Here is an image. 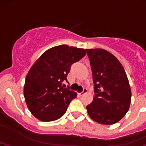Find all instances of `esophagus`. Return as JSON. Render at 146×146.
Returning <instances> with one entry per match:
<instances>
[{"label":"esophagus","mask_w":146,"mask_h":146,"mask_svg":"<svg viewBox=\"0 0 146 146\" xmlns=\"http://www.w3.org/2000/svg\"><path fill=\"white\" fill-rule=\"evenodd\" d=\"M87 88H84L83 89V91H82V92L79 93V95H80V96H83V95L87 93Z\"/></svg>","instance_id":"34e87169"}]
</instances>
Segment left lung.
<instances>
[{
	"label": "left lung",
	"mask_w": 146,
	"mask_h": 146,
	"mask_svg": "<svg viewBox=\"0 0 146 146\" xmlns=\"http://www.w3.org/2000/svg\"><path fill=\"white\" fill-rule=\"evenodd\" d=\"M90 59L94 97L86 106L90 117L102 125H113L128 111L131 92L127 74L113 54L104 49L86 50Z\"/></svg>",
	"instance_id": "8db88e82"
}]
</instances>
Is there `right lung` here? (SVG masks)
<instances>
[{
    "label": "right lung",
    "instance_id": "1",
    "mask_svg": "<svg viewBox=\"0 0 146 146\" xmlns=\"http://www.w3.org/2000/svg\"><path fill=\"white\" fill-rule=\"evenodd\" d=\"M86 54L84 49L56 46L42 54L26 77L24 95L31 113L42 122L62 117L77 93L63 84L67 81L70 66Z\"/></svg>",
    "mask_w": 146,
    "mask_h": 146
}]
</instances>
